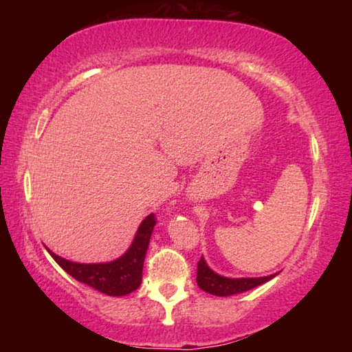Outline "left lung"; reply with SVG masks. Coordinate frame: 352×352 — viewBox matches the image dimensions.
Segmentation results:
<instances>
[{
	"mask_svg": "<svg viewBox=\"0 0 352 352\" xmlns=\"http://www.w3.org/2000/svg\"><path fill=\"white\" fill-rule=\"evenodd\" d=\"M270 276H262V278H226L222 275H217L216 272H212L208 267L206 261L201 256L199 264H197V284L201 290H205L206 294L216 295V296H230L236 294H242L250 289L258 287V285L270 281Z\"/></svg>",
	"mask_w": 352,
	"mask_h": 352,
	"instance_id": "obj_1",
	"label": "left lung"
}]
</instances>
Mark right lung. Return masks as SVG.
Segmentation results:
<instances>
[{
	"label": "right lung",
	"mask_w": 352,
	"mask_h": 352,
	"mask_svg": "<svg viewBox=\"0 0 352 352\" xmlns=\"http://www.w3.org/2000/svg\"><path fill=\"white\" fill-rule=\"evenodd\" d=\"M157 223L153 214L142 220L136 231L132 245L121 258L111 262H99V264H79L60 258L51 250H47L58 265L68 275L90 287L102 292L110 296H124L132 294L140 287L142 279V265H144L146 252L151 242L153 226Z\"/></svg>",
	"instance_id": "1"
}]
</instances>
